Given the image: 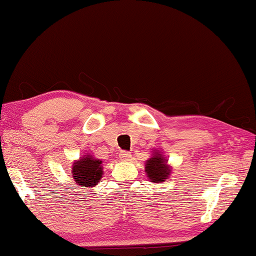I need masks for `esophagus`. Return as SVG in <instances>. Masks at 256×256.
<instances>
[{
    "instance_id": "obj_1",
    "label": "esophagus",
    "mask_w": 256,
    "mask_h": 256,
    "mask_svg": "<svg viewBox=\"0 0 256 256\" xmlns=\"http://www.w3.org/2000/svg\"><path fill=\"white\" fill-rule=\"evenodd\" d=\"M119 158L121 161H129L132 158V153L128 151H121L119 154Z\"/></svg>"
}]
</instances>
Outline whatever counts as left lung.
I'll list each match as a JSON object with an SVG mask.
<instances>
[{
    "label": "left lung",
    "instance_id": "obj_1",
    "mask_svg": "<svg viewBox=\"0 0 256 256\" xmlns=\"http://www.w3.org/2000/svg\"><path fill=\"white\" fill-rule=\"evenodd\" d=\"M156 151V150H154ZM170 167L167 164V160L164 159L160 152H154L145 164V172L151 182L161 183L167 180L170 176Z\"/></svg>",
    "mask_w": 256,
    "mask_h": 256
}]
</instances>
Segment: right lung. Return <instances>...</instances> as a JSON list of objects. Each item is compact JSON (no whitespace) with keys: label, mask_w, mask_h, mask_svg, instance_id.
Instances as JSON below:
<instances>
[{"label":"right lung","mask_w":256,"mask_h":256,"mask_svg":"<svg viewBox=\"0 0 256 256\" xmlns=\"http://www.w3.org/2000/svg\"><path fill=\"white\" fill-rule=\"evenodd\" d=\"M103 175L102 160L86 154L81 159L76 160L72 167V176L76 186L87 188L97 186L100 182Z\"/></svg>","instance_id":"obj_1"}]
</instances>
